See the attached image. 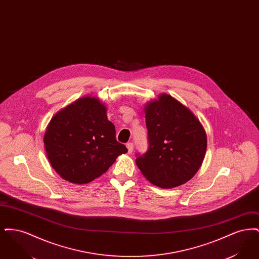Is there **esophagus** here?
I'll list each match as a JSON object with an SVG mask.
<instances>
[{"instance_id": "esophagus-1", "label": "esophagus", "mask_w": 259, "mask_h": 259, "mask_svg": "<svg viewBox=\"0 0 259 259\" xmlns=\"http://www.w3.org/2000/svg\"><path fill=\"white\" fill-rule=\"evenodd\" d=\"M126 148L128 149V153H131V152L133 151V149H134L133 143H127V144H126Z\"/></svg>"}]
</instances>
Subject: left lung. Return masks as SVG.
<instances>
[{
  "instance_id": "8db88e82",
  "label": "left lung",
  "mask_w": 259,
  "mask_h": 259,
  "mask_svg": "<svg viewBox=\"0 0 259 259\" xmlns=\"http://www.w3.org/2000/svg\"><path fill=\"white\" fill-rule=\"evenodd\" d=\"M148 150L136 164L152 185L172 188L197 172L207 149L206 132L197 117L171 95L161 94L145 108Z\"/></svg>"
}]
</instances>
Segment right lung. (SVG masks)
<instances>
[{
  "instance_id": "1",
  "label": "right lung",
  "mask_w": 259,
  "mask_h": 259,
  "mask_svg": "<svg viewBox=\"0 0 259 259\" xmlns=\"http://www.w3.org/2000/svg\"><path fill=\"white\" fill-rule=\"evenodd\" d=\"M52 168L73 184H88L107 172L126 147L115 139L107 109L95 97L78 99L50 120L44 137Z\"/></svg>"
}]
</instances>
